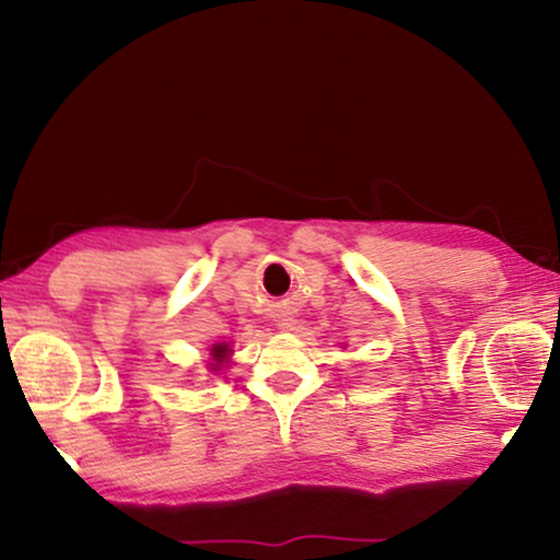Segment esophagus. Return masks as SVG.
Returning a JSON list of instances; mask_svg holds the SVG:
<instances>
[{
  "label": "esophagus",
  "instance_id": "34e87169",
  "mask_svg": "<svg viewBox=\"0 0 560 560\" xmlns=\"http://www.w3.org/2000/svg\"><path fill=\"white\" fill-rule=\"evenodd\" d=\"M285 328H288V326H285Z\"/></svg>",
  "mask_w": 560,
  "mask_h": 560
}]
</instances>
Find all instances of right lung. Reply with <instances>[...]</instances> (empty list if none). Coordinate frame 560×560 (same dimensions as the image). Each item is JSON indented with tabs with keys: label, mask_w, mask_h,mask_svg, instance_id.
Instances as JSON below:
<instances>
[{
	"label": "right lung",
	"mask_w": 560,
	"mask_h": 560,
	"mask_svg": "<svg viewBox=\"0 0 560 560\" xmlns=\"http://www.w3.org/2000/svg\"><path fill=\"white\" fill-rule=\"evenodd\" d=\"M224 357H226V347H221V343L219 347H213V359H217V362H221Z\"/></svg>",
	"instance_id": "obj_1"
}]
</instances>
